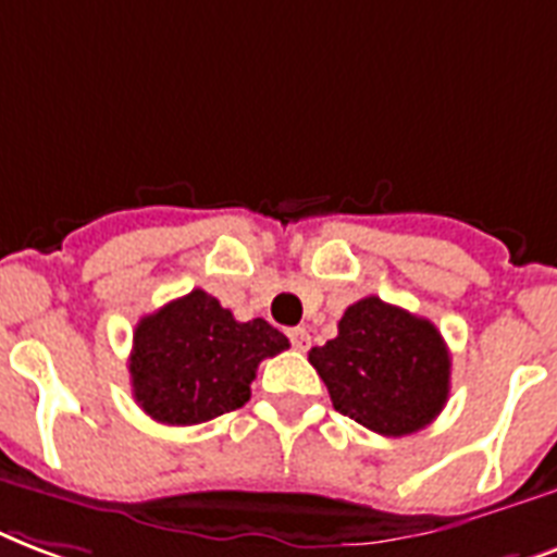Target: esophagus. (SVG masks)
<instances>
[{"instance_id":"1","label":"esophagus","mask_w":557,"mask_h":557,"mask_svg":"<svg viewBox=\"0 0 557 557\" xmlns=\"http://www.w3.org/2000/svg\"><path fill=\"white\" fill-rule=\"evenodd\" d=\"M287 337H290L293 348H299V351H305V348L310 346L308 327H290V331H287Z\"/></svg>"}]
</instances>
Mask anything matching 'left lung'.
<instances>
[{
  "label": "left lung",
  "instance_id": "8db88e82",
  "mask_svg": "<svg viewBox=\"0 0 557 557\" xmlns=\"http://www.w3.org/2000/svg\"><path fill=\"white\" fill-rule=\"evenodd\" d=\"M334 409L381 435L424 430L450 395V355L438 327L377 296L343 313L337 337L310 348Z\"/></svg>",
  "mask_w": 557,
  "mask_h": 557
}]
</instances>
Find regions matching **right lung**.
I'll use <instances>...</instances> for the list:
<instances>
[{"label":"right lung","mask_w":557,"mask_h":557,"mask_svg":"<svg viewBox=\"0 0 557 557\" xmlns=\"http://www.w3.org/2000/svg\"><path fill=\"white\" fill-rule=\"evenodd\" d=\"M290 346L264 319L238 322L206 290L139 319L133 334V398L159 424H202L244 407L261 360Z\"/></svg>","instance_id":"add662e5"}]
</instances>
